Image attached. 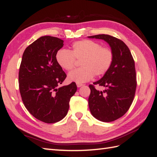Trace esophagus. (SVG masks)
Listing matches in <instances>:
<instances>
[{
	"mask_svg": "<svg viewBox=\"0 0 157 157\" xmlns=\"http://www.w3.org/2000/svg\"><path fill=\"white\" fill-rule=\"evenodd\" d=\"M77 87L78 88H80L81 86H83V84H80V83H77Z\"/></svg>",
	"mask_w": 157,
	"mask_h": 157,
	"instance_id": "esophagus-1",
	"label": "esophagus"
}]
</instances>
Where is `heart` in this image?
<instances>
[{
	"label": "heart",
	"mask_w": 157,
	"mask_h": 157,
	"mask_svg": "<svg viewBox=\"0 0 157 157\" xmlns=\"http://www.w3.org/2000/svg\"><path fill=\"white\" fill-rule=\"evenodd\" d=\"M75 59L81 60L79 69L70 72L68 80L75 83H84L94 75L101 76L107 72L113 60L112 50L102 47L99 43L90 40H82L74 42L71 51L61 49L56 54V61L63 69L70 71L75 64Z\"/></svg>",
	"instance_id": "obj_1"
}]
</instances>
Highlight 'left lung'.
Instances as JSON below:
<instances>
[{
    "mask_svg": "<svg viewBox=\"0 0 157 157\" xmlns=\"http://www.w3.org/2000/svg\"><path fill=\"white\" fill-rule=\"evenodd\" d=\"M107 42L113 53L109 69L98 81L94 82L105 87L97 90L90 85L88 105L91 114L103 122H111L128 111L134 100L136 88L135 63L129 48L121 40L106 34L88 36Z\"/></svg>",
    "mask_w": 157,
    "mask_h": 157,
    "instance_id": "obj_1",
    "label": "left lung"
}]
</instances>
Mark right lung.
I'll list each match as a JSON object with an SVG mask.
<instances>
[{"label":"right lung","instance_id":"1","mask_svg":"<svg viewBox=\"0 0 157 157\" xmlns=\"http://www.w3.org/2000/svg\"><path fill=\"white\" fill-rule=\"evenodd\" d=\"M63 40L42 36L25 48L19 71V91L25 108L35 118L47 123L61 121L67 114L75 82L59 87L66 78L56 61Z\"/></svg>","mask_w":157,"mask_h":157}]
</instances>
